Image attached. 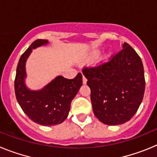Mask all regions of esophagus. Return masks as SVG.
I'll use <instances>...</instances> for the list:
<instances>
[{"mask_svg":"<svg viewBox=\"0 0 157 157\" xmlns=\"http://www.w3.org/2000/svg\"><path fill=\"white\" fill-rule=\"evenodd\" d=\"M82 82H83V83H84V84H86V82H87L86 78L84 75H82Z\"/></svg>","mask_w":157,"mask_h":157,"instance_id":"obj_1","label":"esophagus"}]
</instances>
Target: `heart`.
<instances>
[{
    "mask_svg": "<svg viewBox=\"0 0 157 157\" xmlns=\"http://www.w3.org/2000/svg\"><path fill=\"white\" fill-rule=\"evenodd\" d=\"M98 55H99V52H94V53L93 54L92 56H90V59H91V60H94V59H95L96 58L98 57Z\"/></svg>",
    "mask_w": 157,
    "mask_h": 157,
    "instance_id": "1",
    "label": "heart"
}]
</instances>
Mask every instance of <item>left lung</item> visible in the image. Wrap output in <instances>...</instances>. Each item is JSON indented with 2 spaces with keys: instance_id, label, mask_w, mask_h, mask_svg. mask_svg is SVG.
<instances>
[{
  "instance_id": "left-lung-1",
  "label": "left lung",
  "mask_w": 157,
  "mask_h": 157,
  "mask_svg": "<svg viewBox=\"0 0 157 157\" xmlns=\"http://www.w3.org/2000/svg\"><path fill=\"white\" fill-rule=\"evenodd\" d=\"M82 73L90 88L94 113L111 126L123 124L134 116L144 97V67L134 48L124 42L123 49L109 61L84 67Z\"/></svg>"
}]
</instances>
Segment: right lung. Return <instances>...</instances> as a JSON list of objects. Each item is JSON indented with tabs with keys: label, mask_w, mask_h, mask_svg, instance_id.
Returning <instances> with one entry per match:
<instances>
[{
	"label": "right lung",
	"mask_w": 157,
	"mask_h": 157,
	"mask_svg": "<svg viewBox=\"0 0 157 157\" xmlns=\"http://www.w3.org/2000/svg\"><path fill=\"white\" fill-rule=\"evenodd\" d=\"M48 44L47 40L37 39L23 53L16 68L15 93L24 113L34 123L52 126L63 123L67 117L71 103L82 85L81 73L73 79L57 76L40 90H30L24 82L25 65L32 49Z\"/></svg>",
	"instance_id": "add662e5"
}]
</instances>
